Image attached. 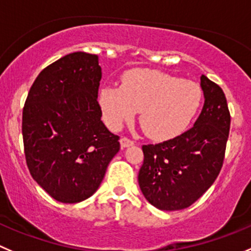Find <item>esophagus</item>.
Masks as SVG:
<instances>
[{"mask_svg":"<svg viewBox=\"0 0 251 251\" xmlns=\"http://www.w3.org/2000/svg\"><path fill=\"white\" fill-rule=\"evenodd\" d=\"M119 143H121V147L123 148H128V147H132V145H134V142L130 139H128V138L126 137H122L121 140H119Z\"/></svg>","mask_w":251,"mask_h":251,"instance_id":"obj_1","label":"esophagus"}]
</instances>
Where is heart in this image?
<instances>
[{
	"mask_svg": "<svg viewBox=\"0 0 251 251\" xmlns=\"http://www.w3.org/2000/svg\"><path fill=\"white\" fill-rule=\"evenodd\" d=\"M202 90L193 81L149 69H135L122 77V86H104L100 106L109 127L119 128L139 111L143 130L154 140L181 134L201 106Z\"/></svg>",
	"mask_w": 251,
	"mask_h": 251,
	"instance_id": "1",
	"label": "heart"
}]
</instances>
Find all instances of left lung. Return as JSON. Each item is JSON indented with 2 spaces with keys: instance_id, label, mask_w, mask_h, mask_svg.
<instances>
[{
  "instance_id": "left-lung-1",
  "label": "left lung",
  "mask_w": 251,
  "mask_h": 251,
  "mask_svg": "<svg viewBox=\"0 0 251 251\" xmlns=\"http://www.w3.org/2000/svg\"><path fill=\"white\" fill-rule=\"evenodd\" d=\"M204 104L191 129L159 144L143 145L138 182L145 199L161 211L190 207L216 181L223 166L230 113L217 83L201 76Z\"/></svg>"
}]
</instances>
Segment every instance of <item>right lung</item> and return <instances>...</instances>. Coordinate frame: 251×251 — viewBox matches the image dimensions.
<instances>
[{"instance_id": "1", "label": "right lung", "mask_w": 251, "mask_h": 251, "mask_svg": "<svg viewBox=\"0 0 251 251\" xmlns=\"http://www.w3.org/2000/svg\"><path fill=\"white\" fill-rule=\"evenodd\" d=\"M99 56L76 51L40 71L22 117L25 161L52 199L77 203L101 185L119 137L101 121Z\"/></svg>"}]
</instances>
